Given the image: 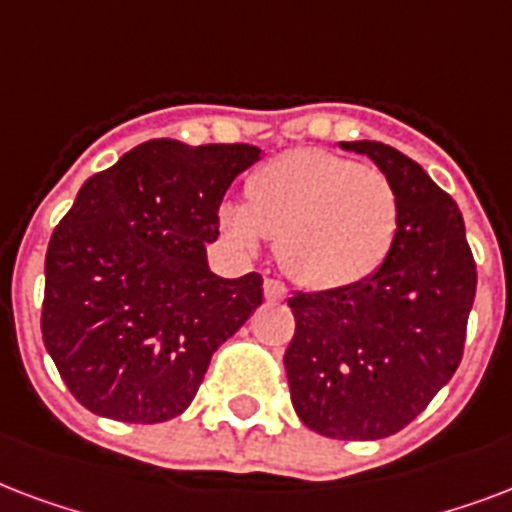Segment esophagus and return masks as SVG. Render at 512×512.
Returning a JSON list of instances; mask_svg holds the SVG:
<instances>
[{"label": "esophagus", "mask_w": 512, "mask_h": 512, "mask_svg": "<svg viewBox=\"0 0 512 512\" xmlns=\"http://www.w3.org/2000/svg\"><path fill=\"white\" fill-rule=\"evenodd\" d=\"M264 296L269 301H280L288 296V291H285V285L280 280H264Z\"/></svg>", "instance_id": "obj_1"}]
</instances>
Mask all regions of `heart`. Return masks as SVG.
I'll use <instances>...</instances> for the list:
<instances>
[{
	"instance_id": "b5f03b06",
	"label": "heart",
	"mask_w": 512,
	"mask_h": 512,
	"mask_svg": "<svg viewBox=\"0 0 512 512\" xmlns=\"http://www.w3.org/2000/svg\"><path fill=\"white\" fill-rule=\"evenodd\" d=\"M398 216V192L382 170L323 149H293L253 173L248 202H221L219 227L243 251L272 237L285 272L326 291L382 267Z\"/></svg>"
}]
</instances>
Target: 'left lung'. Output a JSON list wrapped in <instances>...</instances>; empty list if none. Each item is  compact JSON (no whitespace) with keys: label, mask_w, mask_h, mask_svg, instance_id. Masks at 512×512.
<instances>
[{"label":"left lung","mask_w":512,"mask_h":512,"mask_svg":"<svg viewBox=\"0 0 512 512\" xmlns=\"http://www.w3.org/2000/svg\"><path fill=\"white\" fill-rule=\"evenodd\" d=\"M366 154L398 192L387 259L360 283L288 299L285 350L304 425L339 441H379L414 422L462 360L475 261L457 202L422 165L379 141H339Z\"/></svg>","instance_id":"obj_1"}]
</instances>
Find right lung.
Instances as JSON below:
<instances>
[{"mask_svg": "<svg viewBox=\"0 0 512 512\" xmlns=\"http://www.w3.org/2000/svg\"><path fill=\"white\" fill-rule=\"evenodd\" d=\"M256 160L251 144L154 138L82 184L47 245L42 339L87 411L130 425L184 414L259 307L261 275L219 277L205 251Z\"/></svg>", "mask_w": 512, "mask_h": 512, "instance_id": "right-lung-1", "label": "right lung"}]
</instances>
